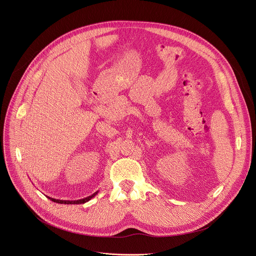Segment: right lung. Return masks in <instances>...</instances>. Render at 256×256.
Masks as SVG:
<instances>
[{"label": "right lung", "instance_id": "1", "mask_svg": "<svg viewBox=\"0 0 256 256\" xmlns=\"http://www.w3.org/2000/svg\"><path fill=\"white\" fill-rule=\"evenodd\" d=\"M97 194H98V191L95 192L94 194H92L90 196H88V197H86V198L78 199V200H59V199H54V198H51V197H49V199L52 200L53 202L60 203V204H82V203H86V202H88V200H90L92 197H95Z\"/></svg>", "mask_w": 256, "mask_h": 256}]
</instances>
